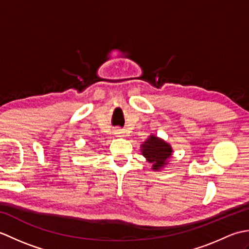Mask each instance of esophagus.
I'll return each mask as SVG.
<instances>
[{"mask_svg": "<svg viewBox=\"0 0 249 249\" xmlns=\"http://www.w3.org/2000/svg\"><path fill=\"white\" fill-rule=\"evenodd\" d=\"M113 135L116 137V138H124L126 137V133L123 129H120V128H115L113 130Z\"/></svg>", "mask_w": 249, "mask_h": 249, "instance_id": "obj_1", "label": "esophagus"}]
</instances>
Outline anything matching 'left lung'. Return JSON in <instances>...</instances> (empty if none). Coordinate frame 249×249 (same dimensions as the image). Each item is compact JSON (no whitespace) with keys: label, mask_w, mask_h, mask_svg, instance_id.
<instances>
[{"label":"left lung","mask_w":249,"mask_h":249,"mask_svg":"<svg viewBox=\"0 0 249 249\" xmlns=\"http://www.w3.org/2000/svg\"><path fill=\"white\" fill-rule=\"evenodd\" d=\"M141 154L152 165L153 171H160L172 158L173 150L163 139L151 134L140 146Z\"/></svg>","instance_id":"8db88e82"}]
</instances>
